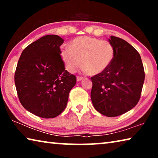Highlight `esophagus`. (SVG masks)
Here are the masks:
<instances>
[{"instance_id": "obj_1", "label": "esophagus", "mask_w": 158, "mask_h": 158, "mask_svg": "<svg viewBox=\"0 0 158 158\" xmlns=\"http://www.w3.org/2000/svg\"><path fill=\"white\" fill-rule=\"evenodd\" d=\"M83 79H84V78H83V77H77V81H81V80H83Z\"/></svg>"}]
</instances>
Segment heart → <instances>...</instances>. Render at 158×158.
I'll list each match as a JSON object with an SVG mask.
<instances>
[{"label":"heart","instance_id":"obj_1","mask_svg":"<svg viewBox=\"0 0 158 158\" xmlns=\"http://www.w3.org/2000/svg\"><path fill=\"white\" fill-rule=\"evenodd\" d=\"M115 52L110 42L81 36L74 39L69 46L63 47L60 56L69 73H74L81 61L83 71L95 76L103 73L110 67Z\"/></svg>","mask_w":158,"mask_h":158}]
</instances>
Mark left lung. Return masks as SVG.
Wrapping results in <instances>:
<instances>
[{"instance_id": "obj_1", "label": "left lung", "mask_w": 158, "mask_h": 158, "mask_svg": "<svg viewBox=\"0 0 158 158\" xmlns=\"http://www.w3.org/2000/svg\"><path fill=\"white\" fill-rule=\"evenodd\" d=\"M109 42L115 48L114 60L103 73L91 77L90 98L99 113L115 117L137 105L145 73L139 53L132 45L115 36Z\"/></svg>"}]
</instances>
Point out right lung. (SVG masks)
Wrapping results in <instances>:
<instances>
[{
    "instance_id": "obj_1",
    "label": "right lung",
    "mask_w": 158,
    "mask_h": 158,
    "mask_svg": "<svg viewBox=\"0 0 158 158\" xmlns=\"http://www.w3.org/2000/svg\"><path fill=\"white\" fill-rule=\"evenodd\" d=\"M64 40L47 35L21 53L15 74L17 95L22 106L35 116L52 118L65 109L76 77L65 69L60 47Z\"/></svg>"
}]
</instances>
